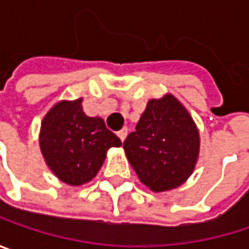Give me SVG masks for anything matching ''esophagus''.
I'll use <instances>...</instances> for the list:
<instances>
[{
    "label": "esophagus",
    "mask_w": 249,
    "mask_h": 249,
    "mask_svg": "<svg viewBox=\"0 0 249 249\" xmlns=\"http://www.w3.org/2000/svg\"><path fill=\"white\" fill-rule=\"evenodd\" d=\"M126 135H128V128H126V126H124L123 129L118 131V137H120L121 141H124L125 138H126Z\"/></svg>",
    "instance_id": "34e87169"
}]
</instances>
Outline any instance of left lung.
Returning a JSON list of instances; mask_svg holds the SVG:
<instances>
[{
	"label": "left lung",
	"mask_w": 249,
	"mask_h": 249,
	"mask_svg": "<svg viewBox=\"0 0 249 249\" xmlns=\"http://www.w3.org/2000/svg\"><path fill=\"white\" fill-rule=\"evenodd\" d=\"M200 137L187 109L167 93L150 99L124 150L140 181L153 192L181 186L193 173Z\"/></svg>",
	"instance_id": "1"
}]
</instances>
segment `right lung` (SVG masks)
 I'll return each mask as SVG.
<instances>
[{
    "label": "right lung",
    "instance_id": "1",
    "mask_svg": "<svg viewBox=\"0 0 249 249\" xmlns=\"http://www.w3.org/2000/svg\"><path fill=\"white\" fill-rule=\"evenodd\" d=\"M38 140L49 169L71 186L90 181L102 167L107 151L123 144L102 118L83 112L82 98L57 102L44 115Z\"/></svg>",
    "mask_w": 249,
    "mask_h": 249
}]
</instances>
